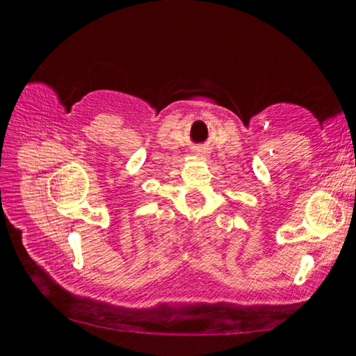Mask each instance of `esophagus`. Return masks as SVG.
I'll return each instance as SVG.
<instances>
[{"instance_id": "34e87169", "label": "esophagus", "mask_w": 356, "mask_h": 356, "mask_svg": "<svg viewBox=\"0 0 356 356\" xmlns=\"http://www.w3.org/2000/svg\"><path fill=\"white\" fill-rule=\"evenodd\" d=\"M197 155H201V156H207V155H202V154H200V152H197Z\"/></svg>"}]
</instances>
